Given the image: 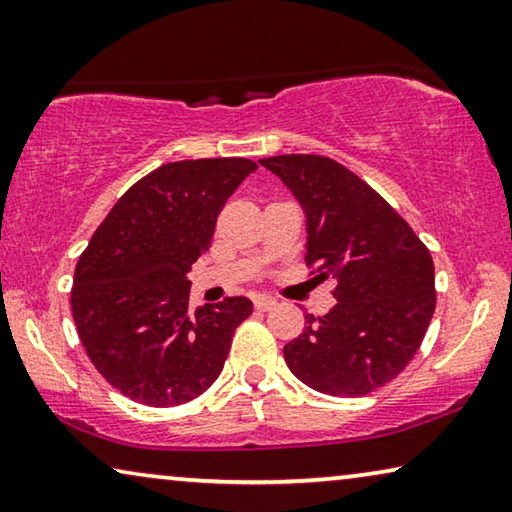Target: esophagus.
<instances>
[{
    "mask_svg": "<svg viewBox=\"0 0 512 512\" xmlns=\"http://www.w3.org/2000/svg\"><path fill=\"white\" fill-rule=\"evenodd\" d=\"M254 305H256V309L268 311V309H272L274 305H277V300H274V298H268V295H258V298L254 300Z\"/></svg>",
    "mask_w": 512,
    "mask_h": 512,
    "instance_id": "obj_1",
    "label": "esophagus"
}]
</instances>
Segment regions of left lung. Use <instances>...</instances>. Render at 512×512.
I'll return each mask as SVG.
<instances>
[{
	"label": "left lung",
	"mask_w": 512,
	"mask_h": 512,
	"mask_svg": "<svg viewBox=\"0 0 512 512\" xmlns=\"http://www.w3.org/2000/svg\"><path fill=\"white\" fill-rule=\"evenodd\" d=\"M307 217L316 279L337 281V305L305 316L284 346L298 379L325 395L362 397L390 383L422 344L436 307L434 261L413 228L346 166L318 154L261 159Z\"/></svg>",
	"instance_id": "8db88e82"
}]
</instances>
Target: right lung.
Segmentation results:
<instances>
[{"label":"right lung","instance_id":"right-lung-1","mask_svg":"<svg viewBox=\"0 0 512 512\" xmlns=\"http://www.w3.org/2000/svg\"><path fill=\"white\" fill-rule=\"evenodd\" d=\"M256 168L238 157L159 166L115 203L80 254L71 288L78 337L103 379L133 402H191L224 369L254 305L226 298L191 311L187 272L210 249L228 196Z\"/></svg>","mask_w":512,"mask_h":512}]
</instances>
